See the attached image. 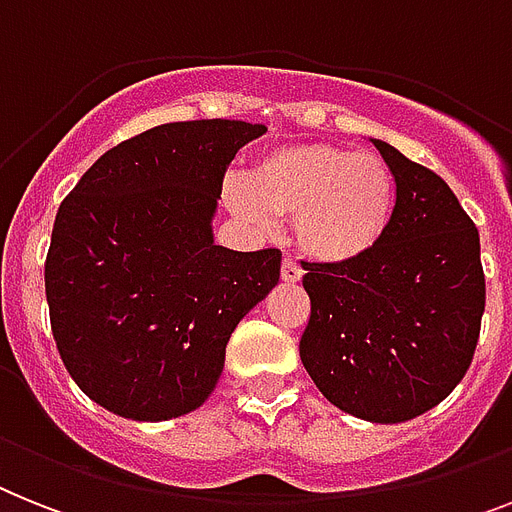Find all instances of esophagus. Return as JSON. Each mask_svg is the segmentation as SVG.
Returning <instances> with one entry per match:
<instances>
[{
    "label": "esophagus",
    "instance_id": "esophagus-1",
    "mask_svg": "<svg viewBox=\"0 0 512 512\" xmlns=\"http://www.w3.org/2000/svg\"><path fill=\"white\" fill-rule=\"evenodd\" d=\"M280 274H282V280H285V282H298L303 277V269L298 266V261L285 259V261H282Z\"/></svg>",
    "mask_w": 512,
    "mask_h": 512
}]
</instances>
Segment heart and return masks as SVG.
I'll return each instance as SVG.
<instances>
[{"instance_id":"b5f03b06","label":"heart","mask_w":512,"mask_h":512,"mask_svg":"<svg viewBox=\"0 0 512 512\" xmlns=\"http://www.w3.org/2000/svg\"><path fill=\"white\" fill-rule=\"evenodd\" d=\"M227 201L248 222H264L266 214L295 219V240L308 259L348 264L387 232L395 180L374 151L303 143L259 156L248 188H230Z\"/></svg>"}]
</instances>
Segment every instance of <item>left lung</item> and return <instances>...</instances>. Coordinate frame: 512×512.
Wrapping results in <instances>:
<instances>
[{
    "instance_id": "left-lung-1",
    "label": "left lung",
    "mask_w": 512,
    "mask_h": 512,
    "mask_svg": "<svg viewBox=\"0 0 512 512\" xmlns=\"http://www.w3.org/2000/svg\"><path fill=\"white\" fill-rule=\"evenodd\" d=\"M395 177L387 232L348 264L303 261L301 361L324 398L374 424L434 408L474 361L487 285L479 230L450 185L371 141Z\"/></svg>"
}]
</instances>
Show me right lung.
Returning a JSON list of instances; mask_svg holds the SVG:
<instances>
[{
    "label": "right lung",
    "mask_w": 512,
    "mask_h": 512,
    "mask_svg": "<svg viewBox=\"0 0 512 512\" xmlns=\"http://www.w3.org/2000/svg\"><path fill=\"white\" fill-rule=\"evenodd\" d=\"M259 122L143 130L99 156L54 219L44 261L59 358L101 408L164 421L214 390L232 329L280 280V248L214 246L230 162Z\"/></svg>",
    "instance_id": "obj_1"
}]
</instances>
